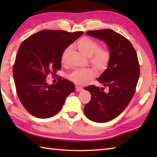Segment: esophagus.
<instances>
[{"label":"esophagus","instance_id":"1","mask_svg":"<svg viewBox=\"0 0 157 157\" xmlns=\"http://www.w3.org/2000/svg\"><path fill=\"white\" fill-rule=\"evenodd\" d=\"M82 90H83L82 88L79 87V86H75V91H76V92H81V91H82Z\"/></svg>","mask_w":157,"mask_h":157}]
</instances>
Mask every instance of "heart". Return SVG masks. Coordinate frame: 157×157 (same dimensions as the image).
<instances>
[{
    "label": "heart",
    "mask_w": 157,
    "mask_h": 157,
    "mask_svg": "<svg viewBox=\"0 0 157 157\" xmlns=\"http://www.w3.org/2000/svg\"><path fill=\"white\" fill-rule=\"evenodd\" d=\"M76 47L82 55L87 56L89 63L98 73L105 71L111 59V54L108 49L99 48L98 43L88 37L80 38L76 43ZM71 47L66 48L63 52L61 61L63 64L67 62ZM94 71L91 69H76L68 75V78L75 84L84 85L94 77Z\"/></svg>",
    "instance_id": "obj_1"
}]
</instances>
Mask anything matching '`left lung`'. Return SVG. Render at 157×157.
Returning a JSON list of instances; mask_svg holds the SVG:
<instances>
[{
  "mask_svg": "<svg viewBox=\"0 0 157 157\" xmlns=\"http://www.w3.org/2000/svg\"><path fill=\"white\" fill-rule=\"evenodd\" d=\"M86 34L107 44L111 59L97 79L108 91L93 85L85 88L91 100L85 105L84 113L92 121L108 122L124 111L134 95L140 76L137 53L128 39L112 29L88 31Z\"/></svg>",
  "mask_w": 157,
  "mask_h": 157,
  "instance_id": "8db88e82",
  "label": "left lung"
}]
</instances>
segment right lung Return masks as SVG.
I'll return each mask as SVG.
<instances>
[{
    "label": "right lung",
    "instance_id": "1",
    "mask_svg": "<svg viewBox=\"0 0 157 157\" xmlns=\"http://www.w3.org/2000/svg\"><path fill=\"white\" fill-rule=\"evenodd\" d=\"M44 29L25 39L20 45L13 69L17 94L27 111L38 118L55 115L66 98L75 90L74 84L59 78L49 85L46 78L61 67L63 52L83 34Z\"/></svg>",
    "mask_w": 157,
    "mask_h": 157
}]
</instances>
